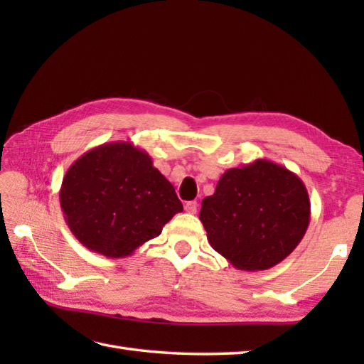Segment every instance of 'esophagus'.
<instances>
[{
  "label": "esophagus",
  "mask_w": 364,
  "mask_h": 364,
  "mask_svg": "<svg viewBox=\"0 0 364 364\" xmlns=\"http://www.w3.org/2000/svg\"><path fill=\"white\" fill-rule=\"evenodd\" d=\"M197 208H198L197 202H188L186 205H184V211L189 213V214H196Z\"/></svg>",
  "instance_id": "34e87169"
}]
</instances>
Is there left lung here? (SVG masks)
<instances>
[{
    "label": "left lung",
    "mask_w": 364,
    "mask_h": 364,
    "mask_svg": "<svg viewBox=\"0 0 364 364\" xmlns=\"http://www.w3.org/2000/svg\"><path fill=\"white\" fill-rule=\"evenodd\" d=\"M304 181L286 167L257 159L228 168L203 198L208 242L236 269L266 270L296 249L310 223Z\"/></svg>",
    "instance_id": "1"
}]
</instances>
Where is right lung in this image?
Here are the masks:
<instances>
[{
    "mask_svg": "<svg viewBox=\"0 0 364 364\" xmlns=\"http://www.w3.org/2000/svg\"><path fill=\"white\" fill-rule=\"evenodd\" d=\"M68 228L89 250L125 258L183 211L167 178L131 142L98 145L76 159L59 191Z\"/></svg>",
    "mask_w": 364,
    "mask_h": 364,
    "instance_id": "obj_1",
    "label": "right lung"
}]
</instances>
